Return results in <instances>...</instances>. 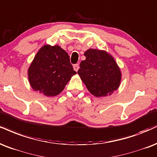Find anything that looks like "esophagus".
Listing matches in <instances>:
<instances>
[{"label": "esophagus", "mask_w": 157, "mask_h": 157, "mask_svg": "<svg viewBox=\"0 0 157 157\" xmlns=\"http://www.w3.org/2000/svg\"><path fill=\"white\" fill-rule=\"evenodd\" d=\"M73 68H74V70L77 71L79 69V64H75V65L73 66Z\"/></svg>", "instance_id": "esophagus-1"}]
</instances>
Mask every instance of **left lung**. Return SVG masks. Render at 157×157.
Listing matches in <instances>:
<instances>
[{"mask_svg":"<svg viewBox=\"0 0 157 157\" xmlns=\"http://www.w3.org/2000/svg\"><path fill=\"white\" fill-rule=\"evenodd\" d=\"M77 74L92 95H111L119 88L121 71L114 58L105 50L88 49L85 52Z\"/></svg>","mask_w":157,"mask_h":157,"instance_id":"1","label":"left lung"}]
</instances>
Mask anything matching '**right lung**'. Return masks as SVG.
<instances>
[{"label": "right lung", "instance_id": "1", "mask_svg": "<svg viewBox=\"0 0 157 157\" xmlns=\"http://www.w3.org/2000/svg\"><path fill=\"white\" fill-rule=\"evenodd\" d=\"M76 74L69 55L58 45L41 47L28 69L30 86L46 97L58 95Z\"/></svg>", "mask_w": 157, "mask_h": 157}]
</instances>
